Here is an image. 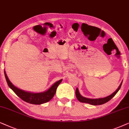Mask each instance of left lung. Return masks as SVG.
<instances>
[{
  "mask_svg": "<svg viewBox=\"0 0 129 129\" xmlns=\"http://www.w3.org/2000/svg\"><path fill=\"white\" fill-rule=\"evenodd\" d=\"M123 81L120 84L119 86H118V88L115 91L110 95L107 97H104V98H99V99H88V98H86L83 97L81 95L80 92H79L78 88H76V91H75V95H76L77 99H78L79 102L81 103H88L90 104H91V105L93 106H97V105H102V104H103L109 102V101L110 100L112 99V98L114 97V96L116 95L117 92L118 91V90H120V87L121 86V84H122Z\"/></svg>",
  "mask_w": 129,
  "mask_h": 129,
  "instance_id": "8db88e82",
  "label": "left lung"
}]
</instances>
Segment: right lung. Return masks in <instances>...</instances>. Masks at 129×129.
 <instances>
[{
    "label": "right lung",
    "instance_id": "obj_1",
    "mask_svg": "<svg viewBox=\"0 0 129 129\" xmlns=\"http://www.w3.org/2000/svg\"><path fill=\"white\" fill-rule=\"evenodd\" d=\"M4 73L7 83L10 88H11L15 93L19 97H20L22 100L32 104H42L50 101L55 94L58 86L62 81V79H61V80L55 82L47 90L45 91L44 92H32L22 90L15 86L9 80L5 70H4Z\"/></svg>",
    "mask_w": 129,
    "mask_h": 129
}]
</instances>
